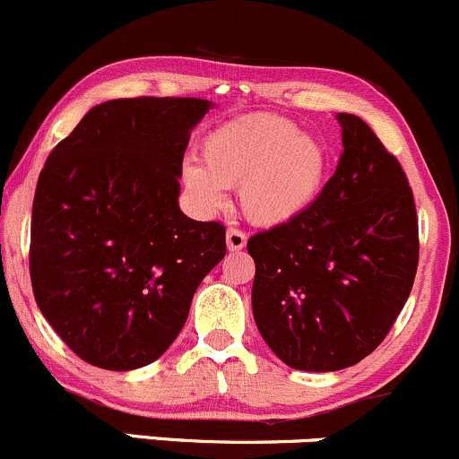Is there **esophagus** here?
Returning a JSON list of instances; mask_svg holds the SVG:
<instances>
[{
  "mask_svg": "<svg viewBox=\"0 0 459 459\" xmlns=\"http://www.w3.org/2000/svg\"><path fill=\"white\" fill-rule=\"evenodd\" d=\"M225 243H228L230 252H240L247 245V236H245V231L230 228L228 234H225Z\"/></svg>",
  "mask_w": 459,
  "mask_h": 459,
  "instance_id": "34e87169",
  "label": "esophagus"
}]
</instances>
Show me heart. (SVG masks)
Here are the masks:
<instances>
[{"label":"heart","mask_w":459,"mask_h":459,"mask_svg":"<svg viewBox=\"0 0 459 459\" xmlns=\"http://www.w3.org/2000/svg\"><path fill=\"white\" fill-rule=\"evenodd\" d=\"M329 152L282 117H247L216 127L201 145V163L183 165V186L201 210L228 203L225 187H238L243 214L261 228H276L305 214L323 192Z\"/></svg>","instance_id":"b5f03b06"}]
</instances>
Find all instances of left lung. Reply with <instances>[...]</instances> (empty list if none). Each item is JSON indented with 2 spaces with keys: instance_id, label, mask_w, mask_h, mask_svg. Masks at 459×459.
<instances>
[{
  "instance_id": "1",
  "label": "left lung",
  "mask_w": 459,
  "mask_h": 459,
  "mask_svg": "<svg viewBox=\"0 0 459 459\" xmlns=\"http://www.w3.org/2000/svg\"><path fill=\"white\" fill-rule=\"evenodd\" d=\"M342 154L318 201L247 240L252 309L291 369L338 371L394 327L418 272V214L403 165L360 117L340 112Z\"/></svg>"
}]
</instances>
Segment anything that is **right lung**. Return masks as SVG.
Segmentation results:
<instances>
[{
  "label": "right lung",
  "mask_w": 459,
  "mask_h": 459,
  "mask_svg": "<svg viewBox=\"0 0 459 459\" xmlns=\"http://www.w3.org/2000/svg\"><path fill=\"white\" fill-rule=\"evenodd\" d=\"M205 99L94 106L55 145L32 201L30 281L41 314L82 360L150 365L186 325L225 256V228L178 207V177Z\"/></svg>",
  "instance_id": "add662e5"
}]
</instances>
